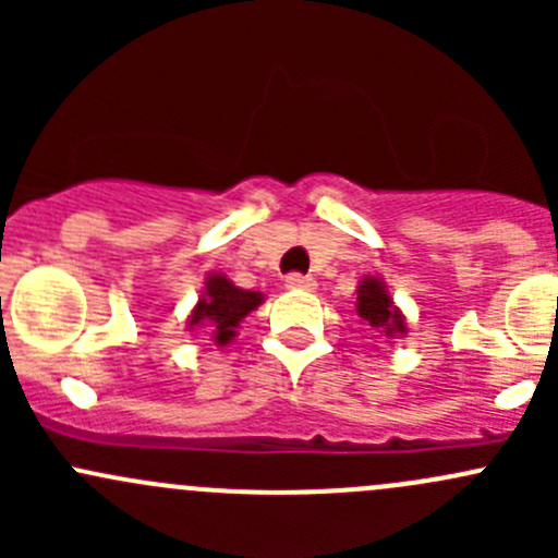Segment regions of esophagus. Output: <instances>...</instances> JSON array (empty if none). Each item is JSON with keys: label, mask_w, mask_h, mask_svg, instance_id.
<instances>
[{"label": "esophagus", "mask_w": 558, "mask_h": 558, "mask_svg": "<svg viewBox=\"0 0 558 558\" xmlns=\"http://www.w3.org/2000/svg\"><path fill=\"white\" fill-rule=\"evenodd\" d=\"M286 286H289V289H313L315 280L311 278V275L291 272V275H286Z\"/></svg>", "instance_id": "1"}]
</instances>
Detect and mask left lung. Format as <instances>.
Instances as JSON below:
<instances>
[{
    "mask_svg": "<svg viewBox=\"0 0 558 558\" xmlns=\"http://www.w3.org/2000/svg\"><path fill=\"white\" fill-rule=\"evenodd\" d=\"M356 311L375 329H384L386 335L404 331V318L397 307L391 305V296L386 294L384 283L378 278H364L359 286Z\"/></svg>",
    "mask_w": 558,
    "mask_h": 558,
    "instance_id": "8db88e82",
    "label": "left lung"
}]
</instances>
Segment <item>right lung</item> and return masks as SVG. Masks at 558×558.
Here are the masks:
<instances>
[{
    "label": "right lung",
    "instance_id": "1",
    "mask_svg": "<svg viewBox=\"0 0 558 558\" xmlns=\"http://www.w3.org/2000/svg\"><path fill=\"white\" fill-rule=\"evenodd\" d=\"M258 305H262V294L238 289L223 275H213V278H207L205 296H202L194 315H191V324H207L210 329H216V342L223 345L234 337L238 320L245 318Z\"/></svg>",
    "mask_w": 558,
    "mask_h": 558
}]
</instances>
